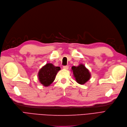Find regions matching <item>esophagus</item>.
<instances>
[{
  "instance_id": "obj_1",
  "label": "esophagus",
  "mask_w": 127,
  "mask_h": 127,
  "mask_svg": "<svg viewBox=\"0 0 127 127\" xmlns=\"http://www.w3.org/2000/svg\"><path fill=\"white\" fill-rule=\"evenodd\" d=\"M63 68L64 69H66V70H67L68 69V66H63Z\"/></svg>"
}]
</instances>
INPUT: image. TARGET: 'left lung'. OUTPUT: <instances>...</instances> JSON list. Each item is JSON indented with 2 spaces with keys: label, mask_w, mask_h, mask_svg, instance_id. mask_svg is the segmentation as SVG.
<instances>
[{
  "label": "left lung",
  "mask_w": 127,
  "mask_h": 127,
  "mask_svg": "<svg viewBox=\"0 0 127 127\" xmlns=\"http://www.w3.org/2000/svg\"><path fill=\"white\" fill-rule=\"evenodd\" d=\"M71 70L76 82L80 85L85 84L91 78L89 70L82 64H79L78 66H73L71 67Z\"/></svg>",
  "instance_id": "1"
}]
</instances>
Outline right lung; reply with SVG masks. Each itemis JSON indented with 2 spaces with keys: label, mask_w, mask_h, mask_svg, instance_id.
<instances>
[{
  "label": "right lung",
  "mask_w": 127,
  "mask_h": 127,
  "mask_svg": "<svg viewBox=\"0 0 127 127\" xmlns=\"http://www.w3.org/2000/svg\"><path fill=\"white\" fill-rule=\"evenodd\" d=\"M60 67H56L52 63H47L39 70L38 73V79L40 83L45 87L50 86L54 81Z\"/></svg>",
  "instance_id": "add662e5"
}]
</instances>
